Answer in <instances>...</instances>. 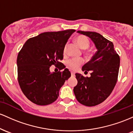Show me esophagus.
Listing matches in <instances>:
<instances>
[{
	"label": "esophagus",
	"instance_id": "obj_1",
	"mask_svg": "<svg viewBox=\"0 0 133 133\" xmlns=\"http://www.w3.org/2000/svg\"><path fill=\"white\" fill-rule=\"evenodd\" d=\"M71 76H74L75 75V73L74 72H71Z\"/></svg>",
	"mask_w": 133,
	"mask_h": 133
}]
</instances>
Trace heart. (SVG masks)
<instances>
[{
	"mask_svg": "<svg viewBox=\"0 0 133 133\" xmlns=\"http://www.w3.org/2000/svg\"><path fill=\"white\" fill-rule=\"evenodd\" d=\"M76 42L78 45L82 50H86L89 47L90 45V41L89 39L84 35H80L77 36L75 39ZM67 50V44L65 45L63 48V54L65 55ZM83 61L81 58H71L68 59L66 62V66L67 68L71 71H75L79 68V66L82 65Z\"/></svg>",
	"mask_w": 133,
	"mask_h": 133,
	"instance_id": "heart-1",
	"label": "heart"
}]
</instances>
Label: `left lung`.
Instances as JSON below:
<instances>
[{"instance_id":"left-lung-1","label":"left lung","mask_w":133,"mask_h":133,"mask_svg":"<svg viewBox=\"0 0 133 133\" xmlns=\"http://www.w3.org/2000/svg\"><path fill=\"white\" fill-rule=\"evenodd\" d=\"M77 32L89 37L97 51L82 68L85 73L91 71L90 77L75 74L78 83L74 87V92L80 104L95 106L104 102L112 92L117 80L120 58L113 43L101 34L91 31H78Z\"/></svg>"}]
</instances>
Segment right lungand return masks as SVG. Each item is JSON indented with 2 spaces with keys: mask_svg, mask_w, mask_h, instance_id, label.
I'll use <instances>...</instances> for the list:
<instances>
[{
  "mask_svg": "<svg viewBox=\"0 0 133 133\" xmlns=\"http://www.w3.org/2000/svg\"><path fill=\"white\" fill-rule=\"evenodd\" d=\"M74 29L46 32L26 41L17 55V78L23 94L29 101L39 105L54 102L70 71L59 62L63 58V48ZM54 64L60 70L51 73Z\"/></svg>",
  "mask_w": 133,
  "mask_h": 133,
  "instance_id": "1",
  "label": "right lung"
}]
</instances>
